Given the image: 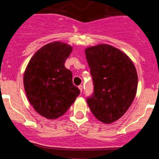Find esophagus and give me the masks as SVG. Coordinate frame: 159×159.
I'll return each mask as SVG.
<instances>
[{
	"label": "esophagus",
	"instance_id": "obj_1",
	"mask_svg": "<svg viewBox=\"0 0 159 159\" xmlns=\"http://www.w3.org/2000/svg\"><path fill=\"white\" fill-rule=\"evenodd\" d=\"M79 89L80 90L81 92H83V86H82V85H80V86H79Z\"/></svg>",
	"mask_w": 159,
	"mask_h": 159
}]
</instances>
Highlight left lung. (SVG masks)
Segmentation results:
<instances>
[{
  "mask_svg": "<svg viewBox=\"0 0 159 159\" xmlns=\"http://www.w3.org/2000/svg\"><path fill=\"white\" fill-rule=\"evenodd\" d=\"M85 55L94 85L87 102L97 119L111 123L126 113L135 97V67L127 55L107 44L88 48Z\"/></svg>",
  "mask_w": 159,
  "mask_h": 159,
  "instance_id": "8db88e82",
  "label": "left lung"
}]
</instances>
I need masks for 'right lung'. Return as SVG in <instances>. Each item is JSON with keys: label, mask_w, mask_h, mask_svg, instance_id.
I'll return each mask as SVG.
<instances>
[{"label": "right lung", "mask_w": 159, "mask_h": 159, "mask_svg": "<svg viewBox=\"0 0 159 159\" xmlns=\"http://www.w3.org/2000/svg\"><path fill=\"white\" fill-rule=\"evenodd\" d=\"M72 48L53 42L38 50L24 75V86L31 105L43 117L54 119L68 110L80 91L72 83V73L64 66Z\"/></svg>", "instance_id": "right-lung-1"}]
</instances>
